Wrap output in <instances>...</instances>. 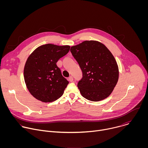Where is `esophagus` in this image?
I'll list each match as a JSON object with an SVG mask.
<instances>
[{"mask_svg": "<svg viewBox=\"0 0 148 148\" xmlns=\"http://www.w3.org/2000/svg\"><path fill=\"white\" fill-rule=\"evenodd\" d=\"M69 81H70V82H73V77L72 76H70L69 78Z\"/></svg>", "mask_w": 148, "mask_h": 148, "instance_id": "obj_1", "label": "esophagus"}]
</instances>
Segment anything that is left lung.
I'll return each instance as SVG.
<instances>
[{"instance_id":"1","label":"left lung","mask_w":148,"mask_h":148,"mask_svg":"<svg viewBox=\"0 0 148 148\" xmlns=\"http://www.w3.org/2000/svg\"><path fill=\"white\" fill-rule=\"evenodd\" d=\"M70 51L82 71V77L77 84L82 96L91 101L107 98L119 77L117 63L112 53L97 41H84L71 47Z\"/></svg>"}]
</instances>
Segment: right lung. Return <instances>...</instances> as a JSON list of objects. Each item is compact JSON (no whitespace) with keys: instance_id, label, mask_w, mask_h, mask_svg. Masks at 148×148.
Masks as SVG:
<instances>
[{"instance_id":"right-lung-1","label":"right lung","mask_w":148,"mask_h":148,"mask_svg":"<svg viewBox=\"0 0 148 148\" xmlns=\"http://www.w3.org/2000/svg\"><path fill=\"white\" fill-rule=\"evenodd\" d=\"M70 48L47 44L37 48L27 58L25 81L30 94L38 100L52 102L64 93L69 82L62 75L56 63L69 53Z\"/></svg>"}]
</instances>
